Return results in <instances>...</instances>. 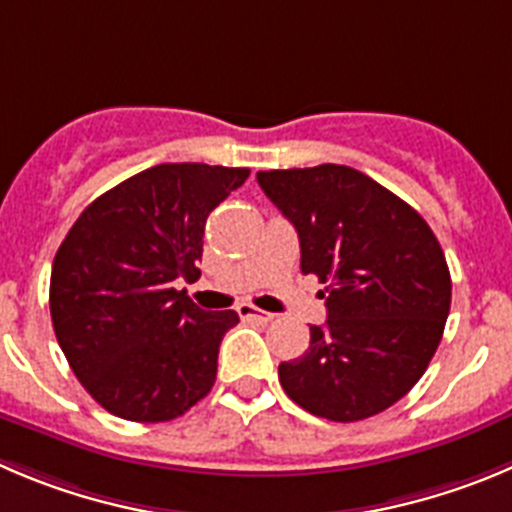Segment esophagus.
<instances>
[{"label": "esophagus", "instance_id": "obj_1", "mask_svg": "<svg viewBox=\"0 0 512 512\" xmlns=\"http://www.w3.org/2000/svg\"><path fill=\"white\" fill-rule=\"evenodd\" d=\"M237 313H240V318H245V321H257V323H270L272 318H275V315L267 313V310H260L255 308V305H247V303L240 305Z\"/></svg>", "mask_w": 512, "mask_h": 512}]
</instances>
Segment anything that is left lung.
Here are the masks:
<instances>
[{
    "instance_id": "obj_1",
    "label": "left lung",
    "mask_w": 512,
    "mask_h": 512,
    "mask_svg": "<svg viewBox=\"0 0 512 512\" xmlns=\"http://www.w3.org/2000/svg\"><path fill=\"white\" fill-rule=\"evenodd\" d=\"M293 222L300 270L326 288V326L278 369L285 394L315 417L358 422L384 412L427 371L450 315L452 280L417 209L351 166L257 171Z\"/></svg>"
}]
</instances>
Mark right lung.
<instances>
[{
    "label": "right lung",
    "mask_w": 512,
    "mask_h": 512,
    "mask_svg": "<svg viewBox=\"0 0 512 512\" xmlns=\"http://www.w3.org/2000/svg\"><path fill=\"white\" fill-rule=\"evenodd\" d=\"M250 169L159 164L83 209L52 262L57 343L90 396L131 422H171L212 391L234 310L176 290L197 280L209 212Z\"/></svg>",
    "instance_id": "1"
}]
</instances>
